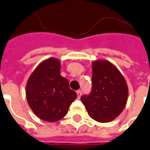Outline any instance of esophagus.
Masks as SVG:
<instances>
[{
	"label": "esophagus",
	"instance_id": "1",
	"mask_svg": "<svg viewBox=\"0 0 150 150\" xmlns=\"http://www.w3.org/2000/svg\"><path fill=\"white\" fill-rule=\"evenodd\" d=\"M76 94H77V97L80 98L81 96V90H78V91H76Z\"/></svg>",
	"mask_w": 150,
	"mask_h": 150
}]
</instances>
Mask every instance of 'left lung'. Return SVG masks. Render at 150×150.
<instances>
[{"label":"left lung","mask_w":150,"mask_h":150,"mask_svg":"<svg viewBox=\"0 0 150 150\" xmlns=\"http://www.w3.org/2000/svg\"><path fill=\"white\" fill-rule=\"evenodd\" d=\"M92 91L83 96L81 102L88 115L100 123L116 119L125 109L128 88L120 70L108 60L98 59L92 63Z\"/></svg>","instance_id":"1"}]
</instances>
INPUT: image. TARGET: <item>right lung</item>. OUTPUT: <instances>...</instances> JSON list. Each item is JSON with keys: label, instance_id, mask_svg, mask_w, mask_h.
Listing matches in <instances>:
<instances>
[{"label": "right lung", "instance_id": "right-lung-1", "mask_svg": "<svg viewBox=\"0 0 150 150\" xmlns=\"http://www.w3.org/2000/svg\"><path fill=\"white\" fill-rule=\"evenodd\" d=\"M61 62L52 57L41 62L28 79L25 96L29 106L40 120L55 122L67 114L77 96L60 75Z\"/></svg>", "mask_w": 150, "mask_h": 150}]
</instances>
